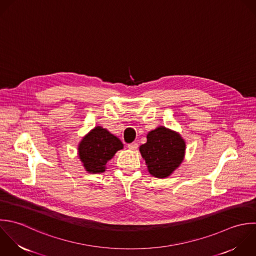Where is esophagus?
<instances>
[{
    "label": "esophagus",
    "instance_id": "esophagus-1",
    "mask_svg": "<svg viewBox=\"0 0 256 256\" xmlns=\"http://www.w3.org/2000/svg\"><path fill=\"white\" fill-rule=\"evenodd\" d=\"M128 148L130 150H138V144L136 142H132V144H128Z\"/></svg>",
    "mask_w": 256,
    "mask_h": 256
}]
</instances>
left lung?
Here are the masks:
<instances>
[{
  "label": "left lung",
  "mask_w": 256,
  "mask_h": 256,
  "mask_svg": "<svg viewBox=\"0 0 256 256\" xmlns=\"http://www.w3.org/2000/svg\"><path fill=\"white\" fill-rule=\"evenodd\" d=\"M186 148V140L178 132L160 126L148 132L140 152L152 176L166 178L184 162Z\"/></svg>",
  "instance_id": "1"
}]
</instances>
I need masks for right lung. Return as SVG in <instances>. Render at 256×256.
<instances>
[{
    "label": "right lung",
    "instance_id": "add662e5",
    "mask_svg": "<svg viewBox=\"0 0 256 256\" xmlns=\"http://www.w3.org/2000/svg\"><path fill=\"white\" fill-rule=\"evenodd\" d=\"M122 148L124 144L118 136L96 126L78 142V154L86 172L102 174L116 152Z\"/></svg>",
    "mask_w": 256,
    "mask_h": 256
}]
</instances>
